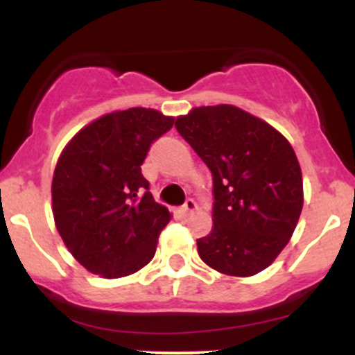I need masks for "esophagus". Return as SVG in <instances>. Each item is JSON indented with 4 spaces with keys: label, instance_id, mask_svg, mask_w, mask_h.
I'll use <instances>...</instances> for the list:
<instances>
[{
    "label": "esophagus",
    "instance_id": "34e87169",
    "mask_svg": "<svg viewBox=\"0 0 355 355\" xmlns=\"http://www.w3.org/2000/svg\"><path fill=\"white\" fill-rule=\"evenodd\" d=\"M194 209H196V200L194 199H187V200H185L184 206L180 207V213L184 214V216H187V214H191Z\"/></svg>",
    "mask_w": 355,
    "mask_h": 355
}]
</instances>
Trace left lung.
<instances>
[{
	"label": "left lung",
	"instance_id": "obj_1",
	"mask_svg": "<svg viewBox=\"0 0 355 355\" xmlns=\"http://www.w3.org/2000/svg\"><path fill=\"white\" fill-rule=\"evenodd\" d=\"M178 134L213 175V230L200 259L230 277L266 270L288 244L304 204L302 171L277 128L232 105L178 116Z\"/></svg>",
	"mask_w": 355,
	"mask_h": 355
}]
</instances>
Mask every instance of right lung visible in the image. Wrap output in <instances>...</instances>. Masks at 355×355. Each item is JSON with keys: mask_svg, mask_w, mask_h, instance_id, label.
<instances>
[{"mask_svg": "<svg viewBox=\"0 0 355 355\" xmlns=\"http://www.w3.org/2000/svg\"><path fill=\"white\" fill-rule=\"evenodd\" d=\"M173 116L149 108L113 111L85 125L60 155L51 198L56 230L71 256L103 278H121L155 257L171 220L141 164Z\"/></svg>", "mask_w": 355, "mask_h": 355, "instance_id": "1", "label": "right lung"}]
</instances>
